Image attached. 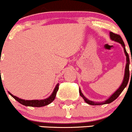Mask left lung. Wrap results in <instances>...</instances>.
Returning <instances> with one entry per match:
<instances>
[{"label": "left lung", "mask_w": 132, "mask_h": 132, "mask_svg": "<svg viewBox=\"0 0 132 132\" xmlns=\"http://www.w3.org/2000/svg\"><path fill=\"white\" fill-rule=\"evenodd\" d=\"M110 40L114 41V42H117V43H119L122 45V46L123 47L124 53H125V56H126V65H125V72H124V77L123 79V81H122V84L120 87L117 89V90L113 94L110 95V97L108 98L107 100H105L104 102H94V101H92L89 100L87 98H86L84 95H83L82 92H81V89L79 88V94L83 98V99L84 100V101L87 103V104H90V105H104V104H110V103L112 102L113 101H115L118 97L119 96L120 94L122 93V92L123 91V89L126 87L128 82V80H129V77H130V71H129V64H130V60H129V56H128V54L127 53L126 49H125V44H124L123 41L122 40V38L119 35L115 34L112 32H110ZM132 61V60H131ZM131 75H132V71H131Z\"/></svg>", "instance_id": "8db88e82"}]
</instances>
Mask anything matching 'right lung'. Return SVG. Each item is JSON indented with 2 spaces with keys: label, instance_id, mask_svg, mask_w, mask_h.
Returning <instances> with one entry per match:
<instances>
[{
  "label": "right lung",
  "instance_id": "right-lung-1",
  "mask_svg": "<svg viewBox=\"0 0 132 132\" xmlns=\"http://www.w3.org/2000/svg\"><path fill=\"white\" fill-rule=\"evenodd\" d=\"M0 75H1V71H0ZM59 89V83H57L54 87L53 91L52 94L50 95V96L48 97V98H46L45 99H41V100H25L22 99H20L17 97L15 96L13 94H12L10 92L8 91V93L11 95L12 97L14 98L16 101H18L19 103H20L22 105L25 106H29V107H43V106L47 105L48 104H51L53 101H54L56 95V93Z\"/></svg>",
  "mask_w": 132,
  "mask_h": 132
}]
</instances>
